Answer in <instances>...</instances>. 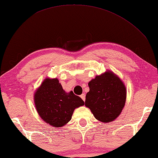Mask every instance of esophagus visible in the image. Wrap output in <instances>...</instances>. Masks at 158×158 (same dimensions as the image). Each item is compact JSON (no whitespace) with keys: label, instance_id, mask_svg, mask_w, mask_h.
Here are the masks:
<instances>
[{"label":"esophagus","instance_id":"obj_1","mask_svg":"<svg viewBox=\"0 0 158 158\" xmlns=\"http://www.w3.org/2000/svg\"><path fill=\"white\" fill-rule=\"evenodd\" d=\"M80 97H81V98L82 99V100H83L84 102L85 101V98H86V97H86V96H85V94H82Z\"/></svg>","mask_w":158,"mask_h":158}]
</instances>
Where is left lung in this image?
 <instances>
[{
  "instance_id": "left-lung-1",
  "label": "left lung",
  "mask_w": 158,
  "mask_h": 158,
  "mask_svg": "<svg viewBox=\"0 0 158 158\" xmlns=\"http://www.w3.org/2000/svg\"><path fill=\"white\" fill-rule=\"evenodd\" d=\"M89 92L86 95L85 106L89 108L97 120L114 121L124 106L126 87L112 72L107 71L89 82Z\"/></svg>"
}]
</instances>
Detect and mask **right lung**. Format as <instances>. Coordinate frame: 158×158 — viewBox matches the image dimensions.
<instances>
[{"mask_svg":"<svg viewBox=\"0 0 158 158\" xmlns=\"http://www.w3.org/2000/svg\"><path fill=\"white\" fill-rule=\"evenodd\" d=\"M34 103L39 116L54 127H61L72 119L76 108L84 101L72 91L66 93L58 79L46 78L34 94Z\"/></svg>","mask_w":158,"mask_h":158,"instance_id":"add662e5","label":"right lung"}]
</instances>
